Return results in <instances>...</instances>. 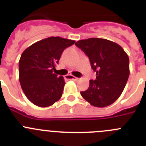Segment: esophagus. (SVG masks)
I'll list each match as a JSON object with an SVG mask.
<instances>
[{
	"mask_svg": "<svg viewBox=\"0 0 146 146\" xmlns=\"http://www.w3.org/2000/svg\"><path fill=\"white\" fill-rule=\"evenodd\" d=\"M66 77H67V79L72 80H74V81H77V80H79V78H77V77H74V76L71 75V74H69V75H66Z\"/></svg>",
	"mask_w": 146,
	"mask_h": 146,
	"instance_id": "1",
	"label": "esophagus"
}]
</instances>
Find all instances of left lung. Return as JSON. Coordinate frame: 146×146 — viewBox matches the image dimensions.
<instances>
[{"instance_id":"1","label":"left lung","mask_w":146,"mask_h":146,"mask_svg":"<svg viewBox=\"0 0 146 146\" xmlns=\"http://www.w3.org/2000/svg\"><path fill=\"white\" fill-rule=\"evenodd\" d=\"M75 45L88 56L96 74L95 80H90L88 88L81 91V96L94 107L109 106L119 98L128 80V55L119 44L104 38L80 40Z\"/></svg>"}]
</instances>
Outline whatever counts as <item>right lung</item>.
<instances>
[{"label":"right lung","mask_w":146,"mask_h":146,"mask_svg":"<svg viewBox=\"0 0 146 146\" xmlns=\"http://www.w3.org/2000/svg\"><path fill=\"white\" fill-rule=\"evenodd\" d=\"M75 41L51 36L25 49L19 61V80L30 102L40 108L50 107L60 99L64 78L54 73L62 52Z\"/></svg>","instance_id":"1"}]
</instances>
